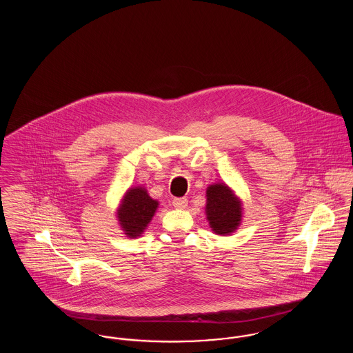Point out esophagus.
I'll use <instances>...</instances> for the list:
<instances>
[{
    "mask_svg": "<svg viewBox=\"0 0 353 353\" xmlns=\"http://www.w3.org/2000/svg\"><path fill=\"white\" fill-rule=\"evenodd\" d=\"M172 205L177 209H185L188 206V200L185 197H177L172 200Z\"/></svg>",
    "mask_w": 353,
    "mask_h": 353,
    "instance_id": "34e87169",
    "label": "esophagus"
}]
</instances>
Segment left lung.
Masks as SVG:
<instances>
[{
    "label": "left lung",
    "mask_w": 353,
    "mask_h": 353,
    "mask_svg": "<svg viewBox=\"0 0 353 353\" xmlns=\"http://www.w3.org/2000/svg\"><path fill=\"white\" fill-rule=\"evenodd\" d=\"M206 217L216 234H230L241 222V202L225 184L210 185L206 190Z\"/></svg>",
    "instance_id": "obj_1"
}]
</instances>
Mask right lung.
Listing matches in <instances>:
<instances>
[{"instance_id": "obj_1", "label": "right lung", "mask_w": 353, "mask_h": 353, "mask_svg": "<svg viewBox=\"0 0 353 353\" xmlns=\"http://www.w3.org/2000/svg\"><path fill=\"white\" fill-rule=\"evenodd\" d=\"M157 205L159 202L152 200L144 188H131L118 210V219L124 233L130 238L141 234L151 222Z\"/></svg>"}]
</instances>
